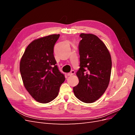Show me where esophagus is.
I'll use <instances>...</instances> for the list:
<instances>
[{
  "instance_id": "obj_1",
  "label": "esophagus",
  "mask_w": 135,
  "mask_h": 135,
  "mask_svg": "<svg viewBox=\"0 0 135 135\" xmlns=\"http://www.w3.org/2000/svg\"><path fill=\"white\" fill-rule=\"evenodd\" d=\"M75 71L74 70H71V71H70V73H68V76H71V75H74V74H75Z\"/></svg>"
}]
</instances>
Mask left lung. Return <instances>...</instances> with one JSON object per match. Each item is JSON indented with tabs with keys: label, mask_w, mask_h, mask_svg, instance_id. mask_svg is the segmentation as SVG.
Masks as SVG:
<instances>
[{
	"label": "left lung",
	"mask_w": 135,
	"mask_h": 135,
	"mask_svg": "<svg viewBox=\"0 0 135 135\" xmlns=\"http://www.w3.org/2000/svg\"><path fill=\"white\" fill-rule=\"evenodd\" d=\"M79 45L80 68L76 72L79 83L73 88L75 97L85 103L99 99L108 87L112 58L104 42L92 34L81 33Z\"/></svg>",
	"instance_id": "1"
}]
</instances>
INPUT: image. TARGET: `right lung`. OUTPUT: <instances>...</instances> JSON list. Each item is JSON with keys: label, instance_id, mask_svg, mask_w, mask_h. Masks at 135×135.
Wrapping results in <instances>:
<instances>
[{"label": "right lung", "instance_id": "obj_1", "mask_svg": "<svg viewBox=\"0 0 135 135\" xmlns=\"http://www.w3.org/2000/svg\"><path fill=\"white\" fill-rule=\"evenodd\" d=\"M60 34L35 39L28 45L20 63L24 87L32 97L46 104L57 96L65 80L54 55V47Z\"/></svg>", "mask_w": 135, "mask_h": 135}]
</instances>
